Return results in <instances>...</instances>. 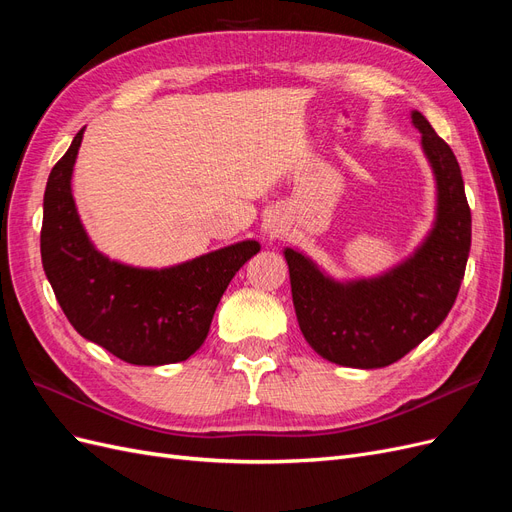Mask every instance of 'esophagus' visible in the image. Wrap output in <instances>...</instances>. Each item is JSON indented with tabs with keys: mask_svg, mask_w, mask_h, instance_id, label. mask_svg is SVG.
<instances>
[{
	"mask_svg": "<svg viewBox=\"0 0 512 512\" xmlns=\"http://www.w3.org/2000/svg\"><path fill=\"white\" fill-rule=\"evenodd\" d=\"M281 231H284V226H281V222L277 218H269L264 220V233H267V237H277Z\"/></svg>",
	"mask_w": 512,
	"mask_h": 512,
	"instance_id": "1",
	"label": "esophagus"
}]
</instances>
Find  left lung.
Returning a JSON list of instances; mask_svg holds the SVG:
<instances>
[{"instance_id":"left-lung-1","label":"left lung","mask_w":512,"mask_h":512,"mask_svg":"<svg viewBox=\"0 0 512 512\" xmlns=\"http://www.w3.org/2000/svg\"><path fill=\"white\" fill-rule=\"evenodd\" d=\"M411 122L436 182L434 222L413 254L381 275L334 279L301 250H284L298 326L334 364H394L443 324L462 286L472 235L462 171L424 114L413 110Z\"/></svg>"}]
</instances>
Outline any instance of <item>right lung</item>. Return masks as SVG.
<instances>
[{"label": "right lung", "mask_w": 512, "mask_h": 512, "mask_svg": "<svg viewBox=\"0 0 512 512\" xmlns=\"http://www.w3.org/2000/svg\"><path fill=\"white\" fill-rule=\"evenodd\" d=\"M82 137L84 129L46 182L44 273L69 324L86 341L137 366L184 362L205 343L224 290L260 243L245 239L163 269L105 256L88 237L72 195Z\"/></svg>", "instance_id": "obj_1"}]
</instances>
